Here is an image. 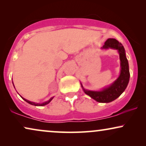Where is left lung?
<instances>
[{"label":"left lung","instance_id":"1","mask_svg":"<svg viewBox=\"0 0 146 146\" xmlns=\"http://www.w3.org/2000/svg\"><path fill=\"white\" fill-rule=\"evenodd\" d=\"M103 49L112 48L117 50L119 54L121 70L120 74L115 81L110 86L104 88L101 91L87 90L84 88L81 84L84 92L92 98L100 103H108L117 98L126 88L129 80V64L125 56V49L123 45L114 38H108L105 42L104 45L102 48Z\"/></svg>","mask_w":146,"mask_h":146}]
</instances>
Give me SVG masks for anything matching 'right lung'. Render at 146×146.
<instances>
[{"mask_svg":"<svg viewBox=\"0 0 146 146\" xmlns=\"http://www.w3.org/2000/svg\"><path fill=\"white\" fill-rule=\"evenodd\" d=\"M21 98H23V99L24 100H25L26 102H28V103H29V104H31V105H33V106H45V105H46V104H49L50 102V101L52 100L53 99V98H54V97L51 98L49 100H48V101H46V102H44V103H42V104L33 102H31V101H29V100H27L25 99V98H23V97H22V96H21Z\"/></svg>","mask_w":146,"mask_h":146,"instance_id":"add662e5","label":"right lung"}]
</instances>
